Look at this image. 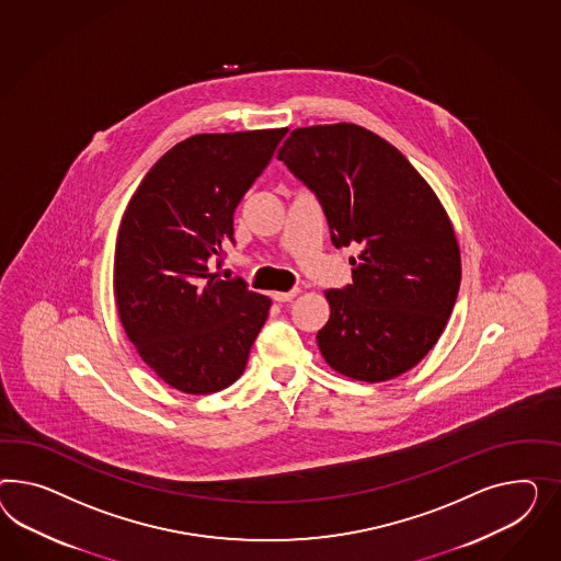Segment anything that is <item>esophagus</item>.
<instances>
[{
    "mask_svg": "<svg viewBox=\"0 0 561 561\" xmlns=\"http://www.w3.org/2000/svg\"><path fill=\"white\" fill-rule=\"evenodd\" d=\"M296 296H298V289H289V291H275V294H273V300L279 304L291 302Z\"/></svg>",
    "mask_w": 561,
    "mask_h": 561,
    "instance_id": "34e87169",
    "label": "esophagus"
}]
</instances>
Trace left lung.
I'll use <instances>...</instances> for the list:
<instances>
[{
    "mask_svg": "<svg viewBox=\"0 0 561 561\" xmlns=\"http://www.w3.org/2000/svg\"><path fill=\"white\" fill-rule=\"evenodd\" d=\"M277 159L319 197L334 247H362L353 284L324 291V362L369 383L402 376L439 341L461 282L439 197L388 140L348 122L291 130Z\"/></svg>",
    "mask_w": 561,
    "mask_h": 561,
    "instance_id": "obj_1",
    "label": "left lung"
}]
</instances>
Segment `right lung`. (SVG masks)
<instances>
[{"label":"right lung","mask_w":561,"mask_h":561,"mask_svg":"<svg viewBox=\"0 0 561 561\" xmlns=\"http://www.w3.org/2000/svg\"><path fill=\"white\" fill-rule=\"evenodd\" d=\"M288 128L194 135L151 167L122 216L114 298L142 362L185 394L241 378L272 300L220 279L232 216Z\"/></svg>","instance_id":"1"}]
</instances>
